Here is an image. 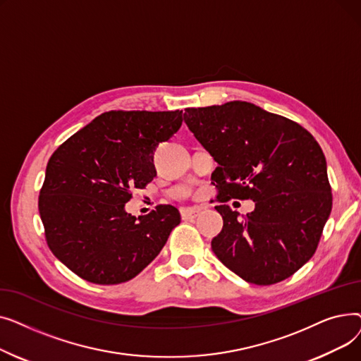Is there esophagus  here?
<instances>
[{
  "mask_svg": "<svg viewBox=\"0 0 361 361\" xmlns=\"http://www.w3.org/2000/svg\"><path fill=\"white\" fill-rule=\"evenodd\" d=\"M200 214V207H184L181 209L183 219H195Z\"/></svg>",
  "mask_w": 361,
  "mask_h": 361,
  "instance_id": "1",
  "label": "esophagus"
}]
</instances>
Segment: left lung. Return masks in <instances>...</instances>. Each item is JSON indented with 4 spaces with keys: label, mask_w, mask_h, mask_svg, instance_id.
<instances>
[{
    "label": "left lung",
    "mask_w": 361,
    "mask_h": 361,
    "mask_svg": "<svg viewBox=\"0 0 361 361\" xmlns=\"http://www.w3.org/2000/svg\"><path fill=\"white\" fill-rule=\"evenodd\" d=\"M184 123L218 164L211 178L219 202H255L244 219L215 206L224 219L212 240L216 257L257 286L291 276L314 255L332 209L319 143L300 124L244 101L187 108Z\"/></svg>",
    "instance_id": "8db88e82"
}]
</instances>
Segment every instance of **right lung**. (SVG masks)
<instances>
[{
	"label": "right lung",
	"mask_w": 361,
	"mask_h": 361,
	"mask_svg": "<svg viewBox=\"0 0 361 361\" xmlns=\"http://www.w3.org/2000/svg\"><path fill=\"white\" fill-rule=\"evenodd\" d=\"M183 111H109L56 149L47 165L39 214L54 256L80 278L112 286L140 274L180 224L177 207L126 212L154 180V154L174 136Z\"/></svg>",
	"instance_id": "add662e5"
}]
</instances>
